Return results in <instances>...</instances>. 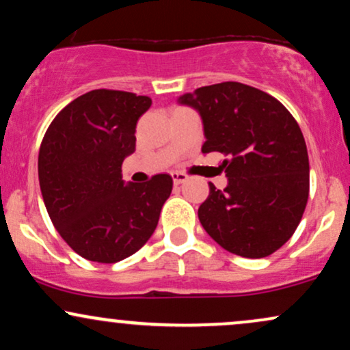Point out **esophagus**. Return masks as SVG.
<instances>
[{
	"instance_id": "1",
	"label": "esophagus",
	"mask_w": 350,
	"mask_h": 350,
	"mask_svg": "<svg viewBox=\"0 0 350 350\" xmlns=\"http://www.w3.org/2000/svg\"><path fill=\"white\" fill-rule=\"evenodd\" d=\"M171 176H172V180H174L176 186H179V184H184L189 179L187 174H184V172H172Z\"/></svg>"
}]
</instances>
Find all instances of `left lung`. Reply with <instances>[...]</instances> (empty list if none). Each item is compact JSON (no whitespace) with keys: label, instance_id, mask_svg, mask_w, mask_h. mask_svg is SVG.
I'll return each mask as SVG.
<instances>
[{"label":"left lung","instance_id":"8db88e82","mask_svg":"<svg viewBox=\"0 0 350 350\" xmlns=\"http://www.w3.org/2000/svg\"><path fill=\"white\" fill-rule=\"evenodd\" d=\"M200 113L202 152H222L224 191L208 183L199 220L222 248L263 258L283 247L308 204L309 159L298 122L267 92L240 82L200 87L179 98Z\"/></svg>","mask_w":350,"mask_h":350}]
</instances>
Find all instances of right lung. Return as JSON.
Listing matches in <instances>:
<instances>
[{
  "instance_id": "add662e5",
  "label": "right lung",
  "mask_w": 350,
  "mask_h": 350,
  "mask_svg": "<svg viewBox=\"0 0 350 350\" xmlns=\"http://www.w3.org/2000/svg\"><path fill=\"white\" fill-rule=\"evenodd\" d=\"M151 98L123 90L87 92L59 111L39 148V186L55 230L85 260L116 263L138 252L158 226L172 178L124 184L136 123Z\"/></svg>"
}]
</instances>
